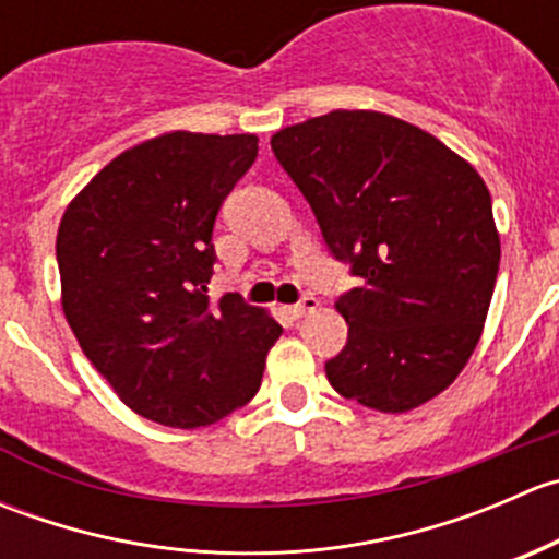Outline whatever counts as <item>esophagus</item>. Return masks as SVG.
<instances>
[{
	"instance_id": "obj_1",
	"label": "esophagus",
	"mask_w": 559,
	"mask_h": 559,
	"mask_svg": "<svg viewBox=\"0 0 559 559\" xmlns=\"http://www.w3.org/2000/svg\"><path fill=\"white\" fill-rule=\"evenodd\" d=\"M316 308H319V300H316L313 295H306L302 297L300 302H295V306L289 308V313L295 316V319H302V316H308V313H313Z\"/></svg>"
}]
</instances>
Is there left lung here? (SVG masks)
<instances>
[{"mask_svg":"<svg viewBox=\"0 0 559 559\" xmlns=\"http://www.w3.org/2000/svg\"><path fill=\"white\" fill-rule=\"evenodd\" d=\"M270 145L332 257L359 278L335 302L348 341L324 365L332 389L384 414L441 394L471 359L498 281L481 175L419 127L370 110H332Z\"/></svg>","mask_w":559,"mask_h":559,"instance_id":"8db88e82","label":"left lung"}]
</instances>
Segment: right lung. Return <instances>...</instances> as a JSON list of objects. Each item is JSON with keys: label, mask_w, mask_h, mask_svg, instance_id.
I'll return each mask as SVG.
<instances>
[{"label": "right lung", "mask_w": 559, "mask_h": 559, "mask_svg": "<svg viewBox=\"0 0 559 559\" xmlns=\"http://www.w3.org/2000/svg\"><path fill=\"white\" fill-rule=\"evenodd\" d=\"M257 151L253 134H162L94 175L59 224L67 321L118 397L159 425L243 408L284 332L238 295L207 300L213 224Z\"/></svg>", "instance_id": "obj_1"}]
</instances>
